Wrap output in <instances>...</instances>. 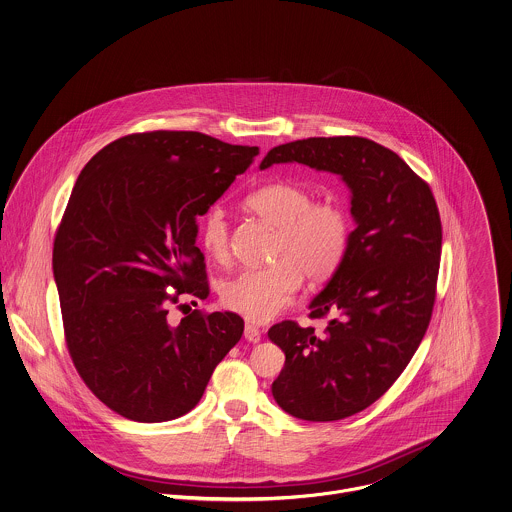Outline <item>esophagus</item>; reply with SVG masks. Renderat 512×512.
Returning <instances> with one entry per match:
<instances>
[{
  "mask_svg": "<svg viewBox=\"0 0 512 512\" xmlns=\"http://www.w3.org/2000/svg\"><path fill=\"white\" fill-rule=\"evenodd\" d=\"M244 338H246L248 342L256 344V342H260L262 332H260V330H258L254 325H244Z\"/></svg>",
  "mask_w": 512,
  "mask_h": 512,
  "instance_id": "obj_1",
  "label": "esophagus"
}]
</instances>
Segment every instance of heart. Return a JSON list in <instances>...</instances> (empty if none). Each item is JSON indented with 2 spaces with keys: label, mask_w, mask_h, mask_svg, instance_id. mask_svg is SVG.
I'll return each mask as SVG.
<instances>
[{
  "label": "heart",
  "mask_w": 512,
  "mask_h": 512,
  "mask_svg": "<svg viewBox=\"0 0 512 512\" xmlns=\"http://www.w3.org/2000/svg\"><path fill=\"white\" fill-rule=\"evenodd\" d=\"M246 207L276 229L274 264L225 279L219 293L229 311L264 323L293 301L301 278L319 283L338 270L350 242V215L342 203H315L305 187L285 182L258 187L246 197ZM199 240L213 260H229L231 227L221 207L205 213Z\"/></svg>",
  "instance_id": "1"
}]
</instances>
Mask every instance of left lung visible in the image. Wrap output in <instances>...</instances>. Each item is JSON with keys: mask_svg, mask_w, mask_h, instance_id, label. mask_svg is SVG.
<instances>
[{"mask_svg": "<svg viewBox=\"0 0 512 512\" xmlns=\"http://www.w3.org/2000/svg\"><path fill=\"white\" fill-rule=\"evenodd\" d=\"M305 164L350 189L346 256L311 301L325 334L283 321L268 336L285 354L272 395L291 417L346 419L375 403L403 373L428 328L442 225L426 182L393 150L362 137H311L272 148L260 170Z\"/></svg>", "mask_w": 512, "mask_h": 512, "instance_id": "1", "label": "left lung"}]
</instances>
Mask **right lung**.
<instances>
[{
    "label": "right lung",
    "mask_w": 512,
    "mask_h": 512,
    "mask_svg": "<svg viewBox=\"0 0 512 512\" xmlns=\"http://www.w3.org/2000/svg\"><path fill=\"white\" fill-rule=\"evenodd\" d=\"M258 146L193 131L113 140L86 164L54 238L52 272L72 362L93 395L137 422L191 411L240 340L231 311L168 323L164 289L207 297L197 217Z\"/></svg>",
    "instance_id": "obj_1"
}]
</instances>
